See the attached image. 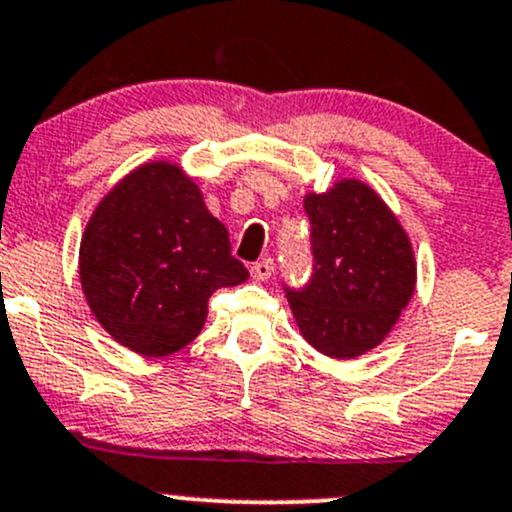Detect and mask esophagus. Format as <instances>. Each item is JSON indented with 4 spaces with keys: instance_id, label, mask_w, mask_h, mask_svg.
<instances>
[{
    "instance_id": "34e87169",
    "label": "esophagus",
    "mask_w": 512,
    "mask_h": 512,
    "mask_svg": "<svg viewBox=\"0 0 512 512\" xmlns=\"http://www.w3.org/2000/svg\"><path fill=\"white\" fill-rule=\"evenodd\" d=\"M250 274H252V279H255V282H267V279L274 274V262L272 260L255 262V265L250 267Z\"/></svg>"
}]
</instances>
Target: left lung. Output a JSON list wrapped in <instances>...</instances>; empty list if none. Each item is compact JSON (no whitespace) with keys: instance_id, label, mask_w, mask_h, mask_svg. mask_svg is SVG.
<instances>
[{"instance_id":"left-lung-1","label":"left lung","mask_w":512,"mask_h":512,"mask_svg":"<svg viewBox=\"0 0 512 512\" xmlns=\"http://www.w3.org/2000/svg\"><path fill=\"white\" fill-rule=\"evenodd\" d=\"M313 274L286 289L296 325L311 347L355 359L391 333L415 291V255L396 213L369 184L340 179L308 192Z\"/></svg>"}]
</instances>
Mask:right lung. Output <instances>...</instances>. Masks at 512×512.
I'll list each match as a JSON object with an SVG mask.
<instances>
[{
  "instance_id": "add662e5",
  "label": "right lung",
  "mask_w": 512,
  "mask_h": 512,
  "mask_svg": "<svg viewBox=\"0 0 512 512\" xmlns=\"http://www.w3.org/2000/svg\"><path fill=\"white\" fill-rule=\"evenodd\" d=\"M247 277L194 179L165 160L128 172L99 201L80 243L94 318L143 357L187 347L204 328L213 291Z\"/></svg>"
}]
</instances>
